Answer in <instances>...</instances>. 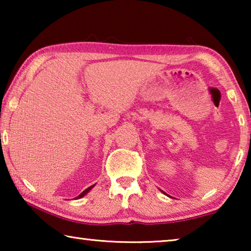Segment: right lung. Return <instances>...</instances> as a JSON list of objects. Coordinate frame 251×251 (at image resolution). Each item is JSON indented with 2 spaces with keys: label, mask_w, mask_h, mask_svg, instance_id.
Wrapping results in <instances>:
<instances>
[{
  "label": "right lung",
  "mask_w": 251,
  "mask_h": 251,
  "mask_svg": "<svg viewBox=\"0 0 251 251\" xmlns=\"http://www.w3.org/2000/svg\"><path fill=\"white\" fill-rule=\"evenodd\" d=\"M92 187H93V186H91V187H88V188H87V189H85V190H84V192H83L82 194H80V195H79V196H78L77 198H82L83 196H85V195H86V194H87L88 192H90V190L92 189Z\"/></svg>",
  "instance_id": "1"
}]
</instances>
